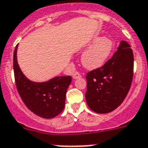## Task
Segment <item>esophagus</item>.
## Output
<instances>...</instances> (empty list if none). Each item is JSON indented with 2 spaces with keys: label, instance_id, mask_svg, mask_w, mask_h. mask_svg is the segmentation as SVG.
<instances>
[{
  "label": "esophagus",
  "instance_id": "obj_1",
  "mask_svg": "<svg viewBox=\"0 0 148 148\" xmlns=\"http://www.w3.org/2000/svg\"><path fill=\"white\" fill-rule=\"evenodd\" d=\"M81 77V74L78 72H75V73L73 74V79H79V78Z\"/></svg>",
  "mask_w": 148,
  "mask_h": 148
}]
</instances>
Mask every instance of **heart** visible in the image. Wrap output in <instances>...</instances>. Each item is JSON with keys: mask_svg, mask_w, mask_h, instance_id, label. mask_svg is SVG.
Masks as SVG:
<instances>
[{"mask_svg": "<svg viewBox=\"0 0 148 148\" xmlns=\"http://www.w3.org/2000/svg\"><path fill=\"white\" fill-rule=\"evenodd\" d=\"M87 49L82 56V63L88 69L101 67L109 58L113 49L111 40L103 37H95L88 45Z\"/></svg>", "mask_w": 148, "mask_h": 148, "instance_id": "1", "label": "heart"}]
</instances>
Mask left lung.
Returning <instances> with one entry per match:
<instances>
[{
    "instance_id": "left-lung-1",
    "label": "left lung",
    "mask_w": 148,
    "mask_h": 148,
    "mask_svg": "<svg viewBox=\"0 0 148 148\" xmlns=\"http://www.w3.org/2000/svg\"><path fill=\"white\" fill-rule=\"evenodd\" d=\"M133 74V51L127 42L121 41L110 60L86 74V99L90 109L106 114L117 108L129 92Z\"/></svg>"
}]
</instances>
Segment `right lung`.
Here are the masks:
<instances>
[{"mask_svg": "<svg viewBox=\"0 0 148 148\" xmlns=\"http://www.w3.org/2000/svg\"><path fill=\"white\" fill-rule=\"evenodd\" d=\"M17 45L14 52V73L16 89L25 106L43 119H53L64 108L66 94L72 77L57 76L46 82H34L21 72L16 60Z\"/></svg>", "mask_w": 148, "mask_h": 148, "instance_id": "obj_1", "label": "right lung"}]
</instances>
